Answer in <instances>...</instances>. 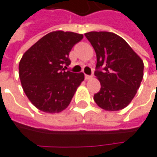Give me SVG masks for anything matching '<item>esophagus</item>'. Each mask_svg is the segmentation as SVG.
<instances>
[{
  "instance_id": "obj_1",
  "label": "esophagus",
  "mask_w": 157,
  "mask_h": 157,
  "mask_svg": "<svg viewBox=\"0 0 157 157\" xmlns=\"http://www.w3.org/2000/svg\"><path fill=\"white\" fill-rule=\"evenodd\" d=\"M92 78V75H85V79L86 80H91Z\"/></svg>"
}]
</instances>
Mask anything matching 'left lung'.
Wrapping results in <instances>:
<instances>
[{
  "instance_id": "left-lung-1",
  "label": "left lung",
  "mask_w": 157,
  "mask_h": 157,
  "mask_svg": "<svg viewBox=\"0 0 157 157\" xmlns=\"http://www.w3.org/2000/svg\"><path fill=\"white\" fill-rule=\"evenodd\" d=\"M85 36L97 55L95 75L101 84L94 101L106 111L124 109L140 86L143 60L124 39L113 33L89 32Z\"/></svg>"
}]
</instances>
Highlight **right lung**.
<instances>
[{
  "instance_id": "obj_1",
  "label": "right lung",
  "mask_w": 157,
  "mask_h": 157,
  "mask_svg": "<svg viewBox=\"0 0 157 157\" xmlns=\"http://www.w3.org/2000/svg\"><path fill=\"white\" fill-rule=\"evenodd\" d=\"M83 39L73 32L54 31L36 42L19 62L22 89L33 105L48 113H60L70 104L84 74L65 71L72 47Z\"/></svg>"
}]
</instances>
